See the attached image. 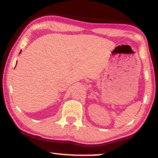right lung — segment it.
I'll return each mask as SVG.
<instances>
[{
  "mask_svg": "<svg viewBox=\"0 0 158 158\" xmlns=\"http://www.w3.org/2000/svg\"><path fill=\"white\" fill-rule=\"evenodd\" d=\"M21 52H20V53H19V54H20V53H21Z\"/></svg>",
  "mask_w": 158,
  "mask_h": 158,
  "instance_id": "obj_1",
  "label": "right lung"
}]
</instances>
